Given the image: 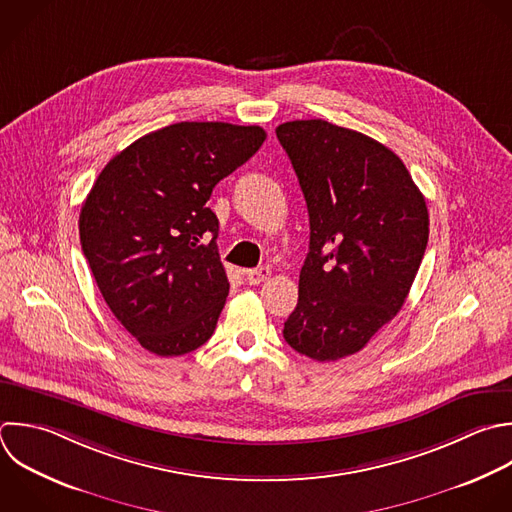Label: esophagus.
I'll list each match as a JSON object with an SVG mask.
<instances>
[{
    "mask_svg": "<svg viewBox=\"0 0 512 512\" xmlns=\"http://www.w3.org/2000/svg\"><path fill=\"white\" fill-rule=\"evenodd\" d=\"M244 276H246L248 284H260V282L270 278V268L268 266H260V268H254V270H246Z\"/></svg>",
    "mask_w": 512,
    "mask_h": 512,
    "instance_id": "esophagus-1",
    "label": "esophagus"
}]
</instances>
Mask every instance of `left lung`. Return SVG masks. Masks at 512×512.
<instances>
[{"label":"left lung","instance_id":"8db88e82","mask_svg":"<svg viewBox=\"0 0 512 512\" xmlns=\"http://www.w3.org/2000/svg\"><path fill=\"white\" fill-rule=\"evenodd\" d=\"M298 176L310 246L284 340L330 362L362 350L402 308L428 242V210L402 160L324 120L276 128Z\"/></svg>","mask_w":512,"mask_h":512}]
</instances>
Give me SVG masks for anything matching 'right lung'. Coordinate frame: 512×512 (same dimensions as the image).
Segmentation results:
<instances>
[{
    "label": "right lung",
    "instance_id": "add662e5",
    "mask_svg": "<svg viewBox=\"0 0 512 512\" xmlns=\"http://www.w3.org/2000/svg\"><path fill=\"white\" fill-rule=\"evenodd\" d=\"M260 126L180 122L116 154L80 214V242L122 326L158 356L214 334L230 282L220 262L214 186L264 144Z\"/></svg>",
    "mask_w": 512,
    "mask_h": 512
}]
</instances>
